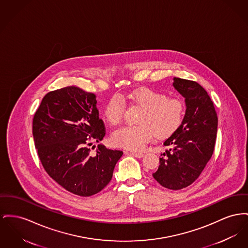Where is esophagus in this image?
Here are the masks:
<instances>
[{"label":"esophagus","instance_id":"obj_1","mask_svg":"<svg viewBox=\"0 0 248 248\" xmlns=\"http://www.w3.org/2000/svg\"><path fill=\"white\" fill-rule=\"evenodd\" d=\"M131 155L133 156H135V157H137V158H141V157H143V154H140V153H134V152H130L129 153Z\"/></svg>","mask_w":248,"mask_h":248}]
</instances>
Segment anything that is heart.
Returning <instances> with one entry per match:
<instances>
[{
    "mask_svg": "<svg viewBox=\"0 0 248 248\" xmlns=\"http://www.w3.org/2000/svg\"><path fill=\"white\" fill-rule=\"evenodd\" d=\"M132 100L144 108L139 125L124 126L113 133L112 141L119 147L141 151L155 138L165 139L177 131L184 121L186 107L179 98L168 97L165 93L143 88L134 92ZM125 103L120 95L112 96L105 108L109 124L117 125L124 116Z\"/></svg>",
    "mask_w": 248,
    "mask_h": 248,
    "instance_id": "obj_1",
    "label": "heart"
}]
</instances>
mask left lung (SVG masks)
<instances>
[{"label":"left lung","mask_w":248,"mask_h":248,"mask_svg":"<svg viewBox=\"0 0 248 248\" xmlns=\"http://www.w3.org/2000/svg\"><path fill=\"white\" fill-rule=\"evenodd\" d=\"M175 89L186 98V110L181 127L164 145L154 178L168 189L179 190L193 184L211 159L217 140V114L209 94L198 82L173 78Z\"/></svg>","instance_id":"8db88e82"}]
</instances>
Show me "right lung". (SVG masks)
<instances>
[{
    "label": "right lung",
    "mask_w": 248,
    "mask_h": 248,
    "mask_svg": "<svg viewBox=\"0 0 248 248\" xmlns=\"http://www.w3.org/2000/svg\"><path fill=\"white\" fill-rule=\"evenodd\" d=\"M96 95L75 86L47 93L32 120V136L42 166L57 184L75 195H94L110 182L122 151L98 145L106 128Z\"/></svg>",
    "instance_id": "obj_1"
}]
</instances>
